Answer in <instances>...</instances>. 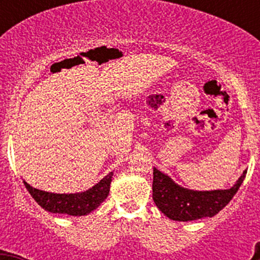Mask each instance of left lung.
Here are the masks:
<instances>
[{
  "label": "left lung",
  "instance_id": "8db88e82",
  "mask_svg": "<svg viewBox=\"0 0 260 260\" xmlns=\"http://www.w3.org/2000/svg\"><path fill=\"white\" fill-rule=\"evenodd\" d=\"M246 170L226 190L198 191L180 186L166 174L153 167V201L159 211L175 221L212 217L230 203L245 179Z\"/></svg>",
  "mask_w": 260,
  "mask_h": 260
}]
</instances>
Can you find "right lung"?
<instances>
[{
    "label": "right lung",
    "instance_id": "1",
    "mask_svg": "<svg viewBox=\"0 0 260 260\" xmlns=\"http://www.w3.org/2000/svg\"><path fill=\"white\" fill-rule=\"evenodd\" d=\"M112 176L113 172H109L98 183L91 186L83 192L75 193H54L48 191L39 190L23 181L26 188L32 196L34 200L46 211L54 214H65L70 216H83L95 210L109 195Z\"/></svg>",
    "mask_w": 260,
    "mask_h": 260
}]
</instances>
